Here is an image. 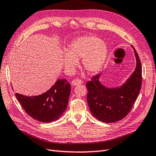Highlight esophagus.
Masks as SVG:
<instances>
[{
    "instance_id": "1",
    "label": "esophagus",
    "mask_w": 156,
    "mask_h": 156,
    "mask_svg": "<svg viewBox=\"0 0 156 156\" xmlns=\"http://www.w3.org/2000/svg\"><path fill=\"white\" fill-rule=\"evenodd\" d=\"M83 83V82H82V80H80V79H74V80H73L72 81V82H71V84L72 85V86H77V85H79V84H82Z\"/></svg>"
}]
</instances>
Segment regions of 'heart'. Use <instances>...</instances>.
Masks as SVG:
<instances>
[{
    "instance_id": "obj_1",
    "label": "heart",
    "mask_w": 156,
    "mask_h": 156,
    "mask_svg": "<svg viewBox=\"0 0 156 156\" xmlns=\"http://www.w3.org/2000/svg\"><path fill=\"white\" fill-rule=\"evenodd\" d=\"M62 62L68 73L74 72L78 60L81 59L82 67L89 72L98 71L106 58L108 47L106 43L93 35L78 37L71 42L66 50Z\"/></svg>"
}]
</instances>
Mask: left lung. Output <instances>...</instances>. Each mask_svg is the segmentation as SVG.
Instances as JSON below:
<instances>
[{
	"label": "left lung",
	"mask_w": 156,
	"mask_h": 156,
	"mask_svg": "<svg viewBox=\"0 0 156 156\" xmlns=\"http://www.w3.org/2000/svg\"><path fill=\"white\" fill-rule=\"evenodd\" d=\"M136 58V67L121 86L108 88L100 82V74L86 83L87 102L91 113L98 120L114 123L121 120L132 110L142 86V65L138 54L132 46Z\"/></svg>",
	"instance_id": "1"
}]
</instances>
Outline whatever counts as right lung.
I'll list each match as a JSON object with an SVG mask.
<instances>
[{
	"label": "right lung",
	"mask_w": 156,
	"mask_h": 156,
	"mask_svg": "<svg viewBox=\"0 0 156 156\" xmlns=\"http://www.w3.org/2000/svg\"><path fill=\"white\" fill-rule=\"evenodd\" d=\"M70 84L66 79H58L48 91L38 96H15L30 117L43 123L58 119L66 111L70 94Z\"/></svg>",
	"instance_id": "1"
}]
</instances>
